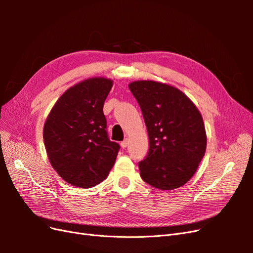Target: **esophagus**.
I'll list each match as a JSON object with an SVG mask.
<instances>
[{
    "label": "esophagus",
    "instance_id": "obj_1",
    "mask_svg": "<svg viewBox=\"0 0 253 253\" xmlns=\"http://www.w3.org/2000/svg\"><path fill=\"white\" fill-rule=\"evenodd\" d=\"M120 145H121V148H124V149H126L127 145H128V139L126 138V139H125L124 141H122L121 143H120Z\"/></svg>",
    "mask_w": 253,
    "mask_h": 253
}]
</instances>
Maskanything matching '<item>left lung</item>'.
Segmentation results:
<instances>
[{
    "instance_id": "8db88e82",
    "label": "left lung",
    "mask_w": 253,
    "mask_h": 253,
    "mask_svg": "<svg viewBox=\"0 0 253 253\" xmlns=\"http://www.w3.org/2000/svg\"><path fill=\"white\" fill-rule=\"evenodd\" d=\"M128 88L139 103L150 149L139 163L141 178L160 190H174L195 174L205 155L207 135L201 112L177 87L138 80Z\"/></svg>"
}]
</instances>
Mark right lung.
Listing matches in <instances>:
<instances>
[{
  "label": "right lung",
  "mask_w": 253,
  "mask_h": 253,
  "mask_svg": "<svg viewBox=\"0 0 253 253\" xmlns=\"http://www.w3.org/2000/svg\"><path fill=\"white\" fill-rule=\"evenodd\" d=\"M114 81L82 80L66 89L52 106L43 127L51 167L70 185L87 189L103 181L120 149L106 133L103 104Z\"/></svg>",
  "instance_id": "1"
}]
</instances>
